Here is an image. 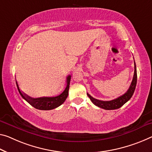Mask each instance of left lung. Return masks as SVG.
I'll return each instance as SVG.
<instances>
[{"mask_svg":"<svg viewBox=\"0 0 152 152\" xmlns=\"http://www.w3.org/2000/svg\"><path fill=\"white\" fill-rule=\"evenodd\" d=\"M137 68L136 64H135L134 62V76H133L132 81L130 84L129 88L127 90V92L125 93L124 94L120 96V97L117 98L115 99H113L112 100H109V101H103V100H100L98 99H94V98L88 94V97L90 98L93 103H94L96 106L100 107V108L106 109V110H113V109H117L120 108L121 107L123 106L126 102H128L131 97L132 96L135 90V88H136L137 85Z\"/></svg>","mask_w":152,"mask_h":152,"instance_id":"8db88e82","label":"left lung"}]
</instances>
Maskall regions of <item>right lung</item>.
<instances>
[{
    "label": "right lung",
    "instance_id": "obj_1",
    "mask_svg": "<svg viewBox=\"0 0 152 152\" xmlns=\"http://www.w3.org/2000/svg\"><path fill=\"white\" fill-rule=\"evenodd\" d=\"M71 76L68 75L66 77V86L64 90L57 96L53 97H41L33 99L28 96L25 94L20 90L19 85L17 81H16V85H17L18 91H19L20 95L24 100L28 102L30 104L34 107L35 109H39V110H52L56 107H59L65 101L69 94V85L70 81H71Z\"/></svg>",
    "mask_w": 152,
    "mask_h": 152
}]
</instances>
